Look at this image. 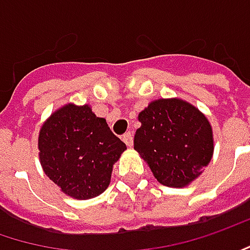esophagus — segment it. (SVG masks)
I'll return each instance as SVG.
<instances>
[{
	"instance_id": "34e87169",
	"label": "esophagus",
	"mask_w": 250,
	"mask_h": 250,
	"mask_svg": "<svg viewBox=\"0 0 250 250\" xmlns=\"http://www.w3.org/2000/svg\"><path fill=\"white\" fill-rule=\"evenodd\" d=\"M122 141L126 144V146H132V144H134V136H132V132H126V134L122 136Z\"/></svg>"
}]
</instances>
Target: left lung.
<instances>
[{"label": "left lung", "instance_id": "1", "mask_svg": "<svg viewBox=\"0 0 250 250\" xmlns=\"http://www.w3.org/2000/svg\"><path fill=\"white\" fill-rule=\"evenodd\" d=\"M135 151L155 179L170 188L188 187L213 156V131L205 114L179 98L149 102L139 112Z\"/></svg>", "mask_w": 250, "mask_h": 250}]
</instances>
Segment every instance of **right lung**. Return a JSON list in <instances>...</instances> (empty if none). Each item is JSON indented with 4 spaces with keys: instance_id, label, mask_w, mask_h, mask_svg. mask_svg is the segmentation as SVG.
Returning a JSON list of instances; mask_svg holds the SVG:
<instances>
[{
    "instance_id": "obj_1",
    "label": "right lung",
    "mask_w": 250,
    "mask_h": 250,
    "mask_svg": "<svg viewBox=\"0 0 250 250\" xmlns=\"http://www.w3.org/2000/svg\"><path fill=\"white\" fill-rule=\"evenodd\" d=\"M45 175L74 199H91L109 187L112 168L126 145L89 105L66 104L45 121L38 135Z\"/></svg>"
}]
</instances>
